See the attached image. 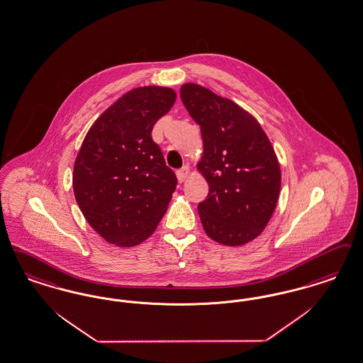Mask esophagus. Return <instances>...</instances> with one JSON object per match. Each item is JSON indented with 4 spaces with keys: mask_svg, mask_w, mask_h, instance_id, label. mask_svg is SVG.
<instances>
[{
    "mask_svg": "<svg viewBox=\"0 0 363 363\" xmlns=\"http://www.w3.org/2000/svg\"><path fill=\"white\" fill-rule=\"evenodd\" d=\"M189 173H190V170H189L188 166H184L181 170H178V172H177V178H178V181H179V182L186 181V178L189 177Z\"/></svg>",
    "mask_w": 363,
    "mask_h": 363,
    "instance_id": "esophagus-1",
    "label": "esophagus"
}]
</instances>
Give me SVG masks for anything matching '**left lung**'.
Here are the masks:
<instances>
[{"instance_id": "obj_1", "label": "left lung", "mask_w": 363, "mask_h": 363, "mask_svg": "<svg viewBox=\"0 0 363 363\" xmlns=\"http://www.w3.org/2000/svg\"><path fill=\"white\" fill-rule=\"evenodd\" d=\"M181 100L200 125L199 172L209 185L199 203L206 235L224 246L259 236L276 209L281 167L258 120L238 104L197 84L181 86Z\"/></svg>"}]
</instances>
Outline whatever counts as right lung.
<instances>
[{"instance_id":"obj_1","label":"right lung","mask_w":363,"mask_h":363,"mask_svg":"<svg viewBox=\"0 0 363 363\" xmlns=\"http://www.w3.org/2000/svg\"><path fill=\"white\" fill-rule=\"evenodd\" d=\"M170 87L132 89L99 117L74 162L77 203L108 243L133 247L157 230L177 186L151 132L174 105Z\"/></svg>"}]
</instances>
